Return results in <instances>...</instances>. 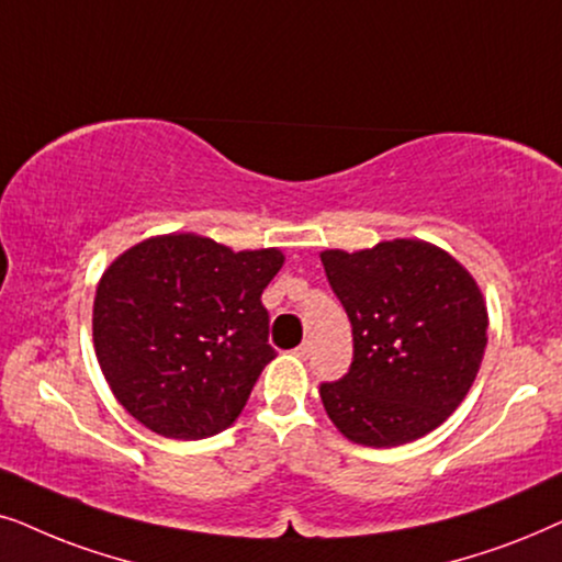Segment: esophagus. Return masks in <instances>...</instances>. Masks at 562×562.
I'll list each match as a JSON object with an SVG mask.
<instances>
[{
  "label": "esophagus",
  "instance_id": "34e87169",
  "mask_svg": "<svg viewBox=\"0 0 562 562\" xmlns=\"http://www.w3.org/2000/svg\"><path fill=\"white\" fill-rule=\"evenodd\" d=\"M295 355H297V357H301V359H305V357H308V355H311V341H303V344H301V347H295Z\"/></svg>",
  "mask_w": 562,
  "mask_h": 562
}]
</instances>
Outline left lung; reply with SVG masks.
<instances>
[{
  "label": "left lung",
  "mask_w": 562,
  "mask_h": 562,
  "mask_svg": "<svg viewBox=\"0 0 562 562\" xmlns=\"http://www.w3.org/2000/svg\"><path fill=\"white\" fill-rule=\"evenodd\" d=\"M326 280L351 324L349 372L321 383L344 437L398 447L437 429L465 398L485 349L483 295L450 254L424 241L324 251Z\"/></svg>",
  "instance_id": "8db88e82"
}]
</instances>
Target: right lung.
<instances>
[{"instance_id":"obj_1","label":"right lung","mask_w":562,"mask_h":562,"mask_svg":"<svg viewBox=\"0 0 562 562\" xmlns=\"http://www.w3.org/2000/svg\"><path fill=\"white\" fill-rule=\"evenodd\" d=\"M277 249L231 251L179 234L133 246L94 295V351L131 416L171 439L228 429L277 351L261 293Z\"/></svg>"}]
</instances>
